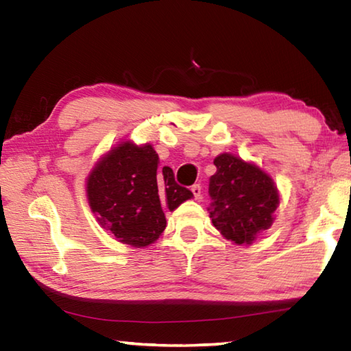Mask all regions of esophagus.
I'll return each mask as SVG.
<instances>
[{"label":"esophagus","instance_id":"esophagus-1","mask_svg":"<svg viewBox=\"0 0 351 351\" xmlns=\"http://www.w3.org/2000/svg\"><path fill=\"white\" fill-rule=\"evenodd\" d=\"M192 193L195 199H201V186L199 184H195V186H192Z\"/></svg>","mask_w":351,"mask_h":351}]
</instances>
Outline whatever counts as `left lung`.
<instances>
[{
	"label": "left lung",
	"mask_w": 351,
	"mask_h": 351,
	"mask_svg": "<svg viewBox=\"0 0 351 351\" xmlns=\"http://www.w3.org/2000/svg\"><path fill=\"white\" fill-rule=\"evenodd\" d=\"M217 171L210 176L209 213L226 240L252 245L274 223L280 195L272 178L258 165L230 153L213 159Z\"/></svg>",
	"instance_id": "left-lung-1"
}]
</instances>
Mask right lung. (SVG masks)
<instances>
[{
  "instance_id": "1",
  "label": "right lung",
  "mask_w": 351,
  "mask_h": 351,
  "mask_svg": "<svg viewBox=\"0 0 351 351\" xmlns=\"http://www.w3.org/2000/svg\"><path fill=\"white\" fill-rule=\"evenodd\" d=\"M153 145L125 141L112 147L86 178V198L99 224L117 241L145 247L164 232L165 210L193 197L178 186L170 167L158 169Z\"/></svg>"
}]
</instances>
